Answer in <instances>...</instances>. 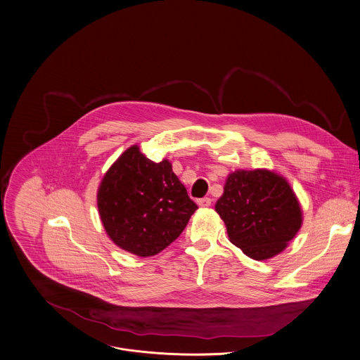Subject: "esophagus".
<instances>
[{
    "label": "esophagus",
    "instance_id": "1",
    "mask_svg": "<svg viewBox=\"0 0 360 360\" xmlns=\"http://www.w3.org/2000/svg\"><path fill=\"white\" fill-rule=\"evenodd\" d=\"M198 204H199L200 207H204V208H207V207H210V205H211V199H210V198L199 199L198 200Z\"/></svg>",
    "mask_w": 360,
    "mask_h": 360
}]
</instances>
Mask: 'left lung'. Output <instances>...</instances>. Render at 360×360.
<instances>
[{
  "label": "left lung",
  "instance_id": "left-lung-1",
  "mask_svg": "<svg viewBox=\"0 0 360 360\" xmlns=\"http://www.w3.org/2000/svg\"><path fill=\"white\" fill-rule=\"evenodd\" d=\"M215 211L232 244L255 261L280 254L302 225V210L284 176L265 168L231 172Z\"/></svg>",
  "mask_w": 360,
  "mask_h": 360
}]
</instances>
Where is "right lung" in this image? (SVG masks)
<instances>
[{
    "label": "right lung",
    "mask_w": 360,
    "mask_h": 360,
    "mask_svg": "<svg viewBox=\"0 0 360 360\" xmlns=\"http://www.w3.org/2000/svg\"><path fill=\"white\" fill-rule=\"evenodd\" d=\"M96 200L108 236L138 257H152L168 247L198 210L171 162L148 159L138 145L110 165Z\"/></svg>",
    "instance_id": "1"
}]
</instances>
